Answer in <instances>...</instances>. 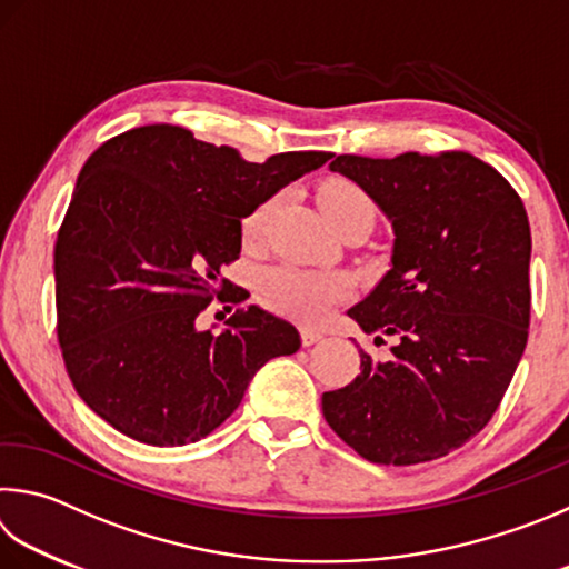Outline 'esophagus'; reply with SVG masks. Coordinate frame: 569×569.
Instances as JSON below:
<instances>
[{"mask_svg": "<svg viewBox=\"0 0 569 569\" xmlns=\"http://www.w3.org/2000/svg\"><path fill=\"white\" fill-rule=\"evenodd\" d=\"M318 340H323V333H320V330L301 328V343L303 346H313V343H318Z\"/></svg>", "mask_w": 569, "mask_h": 569, "instance_id": "1", "label": "esophagus"}]
</instances>
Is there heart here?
Segmentation results:
<instances>
[{"label": "heart", "instance_id": "b5f03b06", "mask_svg": "<svg viewBox=\"0 0 569 569\" xmlns=\"http://www.w3.org/2000/svg\"><path fill=\"white\" fill-rule=\"evenodd\" d=\"M318 203L330 223L356 211L373 213V203H370L368 193L346 179L326 181L323 189L318 191ZM273 211L276 199L261 203L246 216L241 229L246 246H258L263 241ZM348 293L350 281L343 273L306 271V268L296 266L271 268V271L263 273L261 283H258V296H261V301L268 308L293 320H301V323H316V320L326 318L330 308L346 301Z\"/></svg>", "mask_w": 569, "mask_h": 569}]
</instances>
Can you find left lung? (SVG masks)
I'll use <instances>...</instances> for the list:
<instances>
[{
  "mask_svg": "<svg viewBox=\"0 0 569 569\" xmlns=\"http://www.w3.org/2000/svg\"><path fill=\"white\" fill-rule=\"evenodd\" d=\"M390 223V271L348 316L396 338L386 360L323 392V416L360 458L418 465L488 426L530 326V223L518 191L465 151L330 161ZM376 340H383L376 336Z\"/></svg>",
  "mask_w": 569,
  "mask_h": 569,
  "instance_id": "obj_1",
  "label": "left lung"
}]
</instances>
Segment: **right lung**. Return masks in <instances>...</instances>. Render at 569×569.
<instances>
[{"mask_svg": "<svg viewBox=\"0 0 569 569\" xmlns=\"http://www.w3.org/2000/svg\"><path fill=\"white\" fill-rule=\"evenodd\" d=\"M328 151L241 159L171 123L123 131L87 159L54 246L57 338L81 400L123 436L173 448L239 408L253 373L301 348L298 330L249 306L221 333L196 326L213 298L239 303L221 271L241 219Z\"/></svg>", "mask_w": 569, "mask_h": 569, "instance_id": "1", "label": "right lung"}]
</instances>
